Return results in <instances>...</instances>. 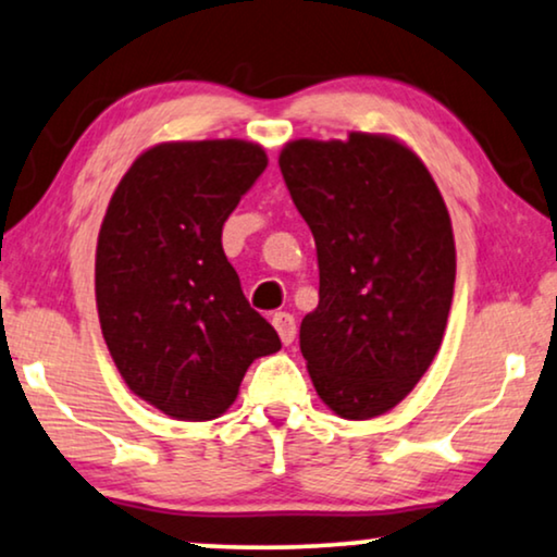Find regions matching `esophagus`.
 <instances>
[{
	"label": "esophagus",
	"mask_w": 557,
	"mask_h": 557,
	"mask_svg": "<svg viewBox=\"0 0 557 557\" xmlns=\"http://www.w3.org/2000/svg\"><path fill=\"white\" fill-rule=\"evenodd\" d=\"M273 326H276L278 337L284 345H292L294 337H296V319L294 314H288V311H276V314L271 317Z\"/></svg>",
	"instance_id": "34e87169"
}]
</instances>
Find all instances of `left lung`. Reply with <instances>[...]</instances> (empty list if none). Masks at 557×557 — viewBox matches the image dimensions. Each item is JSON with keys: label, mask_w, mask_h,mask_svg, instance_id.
<instances>
[{"label": "left lung", "mask_w": 557, "mask_h": 557, "mask_svg": "<svg viewBox=\"0 0 557 557\" xmlns=\"http://www.w3.org/2000/svg\"><path fill=\"white\" fill-rule=\"evenodd\" d=\"M278 166L317 243L319 307L299 332L311 383L334 413L368 421L413 391L444 339L451 218L421 159L391 136L299 139Z\"/></svg>", "instance_id": "left-lung-1"}]
</instances>
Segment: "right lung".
I'll list each match as a JSON object with an SVG mask.
<instances>
[{
    "mask_svg": "<svg viewBox=\"0 0 557 557\" xmlns=\"http://www.w3.org/2000/svg\"><path fill=\"white\" fill-rule=\"evenodd\" d=\"M265 164V151L240 139L157 144L106 210L96 248L103 339L132 393L177 421L225 413L250 362L281 349L223 250L225 220Z\"/></svg>",
    "mask_w": 557,
    "mask_h": 557,
    "instance_id": "right-lung-1",
    "label": "right lung"
}]
</instances>
